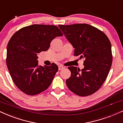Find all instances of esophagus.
Masks as SVG:
<instances>
[{"label":"esophagus","instance_id":"34e87169","mask_svg":"<svg viewBox=\"0 0 123 123\" xmlns=\"http://www.w3.org/2000/svg\"><path fill=\"white\" fill-rule=\"evenodd\" d=\"M64 67H63V66H59V71L62 70V69H64Z\"/></svg>","mask_w":123,"mask_h":123}]
</instances>
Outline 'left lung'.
Instances as JSON below:
<instances>
[{
	"label": "left lung",
	"mask_w": 123,
	"mask_h": 123,
	"mask_svg": "<svg viewBox=\"0 0 123 123\" xmlns=\"http://www.w3.org/2000/svg\"><path fill=\"white\" fill-rule=\"evenodd\" d=\"M75 48L74 55L84 59V68L68 67L71 76L66 80L69 90L80 96L92 95L107 79L112 63L111 44L101 30L88 24L59 25Z\"/></svg>",
	"instance_id": "obj_1"
}]
</instances>
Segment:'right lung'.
I'll return each mask as SVG.
<instances>
[{
    "label": "right lung",
    "mask_w": 123,
    "mask_h": 123,
    "mask_svg": "<svg viewBox=\"0 0 123 123\" xmlns=\"http://www.w3.org/2000/svg\"><path fill=\"white\" fill-rule=\"evenodd\" d=\"M63 34L56 25H33L16 31L9 41L6 63L13 83L28 95H37L49 87L58 67L40 66L37 55L49 48L51 41Z\"/></svg>",
    "instance_id": "obj_1"
}]
</instances>
